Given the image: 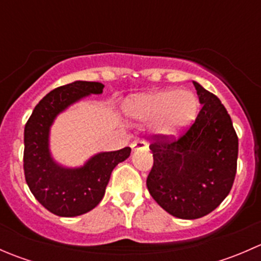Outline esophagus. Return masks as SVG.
<instances>
[{"mask_svg": "<svg viewBox=\"0 0 261 261\" xmlns=\"http://www.w3.org/2000/svg\"><path fill=\"white\" fill-rule=\"evenodd\" d=\"M131 147H133L134 151H136V150H146L147 144L144 140H135L131 144Z\"/></svg>", "mask_w": 261, "mask_h": 261, "instance_id": "34e87169", "label": "esophagus"}]
</instances>
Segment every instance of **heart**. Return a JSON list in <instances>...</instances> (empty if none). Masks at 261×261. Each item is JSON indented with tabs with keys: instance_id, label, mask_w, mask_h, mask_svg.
<instances>
[{
	"instance_id": "1",
	"label": "heart",
	"mask_w": 261,
	"mask_h": 261,
	"mask_svg": "<svg viewBox=\"0 0 261 261\" xmlns=\"http://www.w3.org/2000/svg\"><path fill=\"white\" fill-rule=\"evenodd\" d=\"M123 111L131 120L152 121V131L158 136L172 139L196 120L198 99L187 89H162L131 97L123 105Z\"/></svg>"
}]
</instances>
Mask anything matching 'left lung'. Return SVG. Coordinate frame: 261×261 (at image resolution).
I'll return each mask as SVG.
<instances>
[{"instance_id": "left-lung-1", "label": "left lung", "mask_w": 261, "mask_h": 261, "mask_svg": "<svg viewBox=\"0 0 261 261\" xmlns=\"http://www.w3.org/2000/svg\"><path fill=\"white\" fill-rule=\"evenodd\" d=\"M202 109L178 139L152 136L149 193L168 213L194 220L217 208L232 188L239 139L230 115L215 94L193 82Z\"/></svg>"}]
</instances>
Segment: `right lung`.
Here are the masks:
<instances>
[{
	"label": "right lung",
	"mask_w": 261,
	"mask_h": 261,
	"mask_svg": "<svg viewBox=\"0 0 261 261\" xmlns=\"http://www.w3.org/2000/svg\"><path fill=\"white\" fill-rule=\"evenodd\" d=\"M99 82L75 81L49 92L35 106L23 131V172L31 193L48 211L74 217L93 210L103 198L114 168L130 156L128 146L98 152L80 168H65L53 159L50 126L70 105L89 94H101Z\"/></svg>",
	"instance_id": "1"
}]
</instances>
